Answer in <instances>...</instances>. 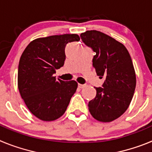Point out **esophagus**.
I'll use <instances>...</instances> for the list:
<instances>
[{"instance_id": "obj_1", "label": "esophagus", "mask_w": 152, "mask_h": 152, "mask_svg": "<svg viewBox=\"0 0 152 152\" xmlns=\"http://www.w3.org/2000/svg\"><path fill=\"white\" fill-rule=\"evenodd\" d=\"M78 87H79V88H85V87H86V84H78Z\"/></svg>"}]
</instances>
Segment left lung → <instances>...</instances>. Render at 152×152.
Returning a JSON list of instances; mask_svg holds the SVG:
<instances>
[{
	"label": "left lung",
	"instance_id": "8db88e82",
	"mask_svg": "<svg viewBox=\"0 0 152 152\" xmlns=\"http://www.w3.org/2000/svg\"><path fill=\"white\" fill-rule=\"evenodd\" d=\"M87 46L96 53L93 66L102 87L95 88L96 95L89 102V111L96 120L111 122L122 116L128 109L136 85L132 61L126 47L100 31L88 30L80 34Z\"/></svg>",
	"mask_w": 152,
	"mask_h": 152
}]
</instances>
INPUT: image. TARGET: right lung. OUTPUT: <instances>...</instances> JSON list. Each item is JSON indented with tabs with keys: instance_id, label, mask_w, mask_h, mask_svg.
Segmentation results:
<instances>
[{
	"instance_id": "1",
	"label": "right lung",
	"mask_w": 152,
	"mask_h": 152,
	"mask_svg": "<svg viewBox=\"0 0 152 152\" xmlns=\"http://www.w3.org/2000/svg\"><path fill=\"white\" fill-rule=\"evenodd\" d=\"M79 40L77 34L39 38L23 52L18 66V89L29 111L41 120L61 117L77 90L76 81L56 79L53 75L64 65L67 43Z\"/></svg>"
}]
</instances>
